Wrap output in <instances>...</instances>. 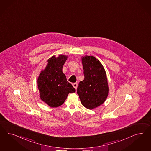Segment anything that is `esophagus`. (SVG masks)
I'll list each match as a JSON object with an SVG mask.
<instances>
[{"instance_id": "1", "label": "esophagus", "mask_w": 151, "mask_h": 151, "mask_svg": "<svg viewBox=\"0 0 151 151\" xmlns=\"http://www.w3.org/2000/svg\"><path fill=\"white\" fill-rule=\"evenodd\" d=\"M73 87L74 88L76 89H77V87H78V84L77 83H73Z\"/></svg>"}]
</instances>
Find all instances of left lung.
Returning a JSON list of instances; mask_svg holds the SVG:
<instances>
[{
  "label": "left lung",
  "instance_id": "obj_1",
  "mask_svg": "<svg viewBox=\"0 0 151 151\" xmlns=\"http://www.w3.org/2000/svg\"><path fill=\"white\" fill-rule=\"evenodd\" d=\"M84 79L81 81L77 94L84 107L92 109L102 104L107 99L109 88L102 64L93 56L82 58Z\"/></svg>",
  "mask_w": 151,
  "mask_h": 151
}]
</instances>
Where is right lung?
Returning <instances> with one entry per match:
<instances>
[{"label":"right lung","instance_id":"right-lung-1","mask_svg":"<svg viewBox=\"0 0 151 151\" xmlns=\"http://www.w3.org/2000/svg\"><path fill=\"white\" fill-rule=\"evenodd\" d=\"M67 56L60 54L47 60L48 64L39 74L38 88L40 99L50 107H57L63 104L68 94L76 92L62 72Z\"/></svg>","mask_w":151,"mask_h":151}]
</instances>
